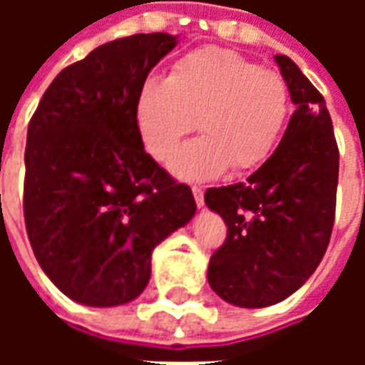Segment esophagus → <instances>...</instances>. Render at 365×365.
<instances>
[{"instance_id":"obj_1","label":"esophagus","mask_w":365,"mask_h":365,"mask_svg":"<svg viewBox=\"0 0 365 365\" xmlns=\"http://www.w3.org/2000/svg\"><path fill=\"white\" fill-rule=\"evenodd\" d=\"M191 191H193V197H195V203H197V207L205 205V199H203V187H201V185H193V187H191Z\"/></svg>"}]
</instances>
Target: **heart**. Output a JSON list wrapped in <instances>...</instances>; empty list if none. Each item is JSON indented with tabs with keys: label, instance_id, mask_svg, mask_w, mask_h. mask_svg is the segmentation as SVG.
<instances>
[{
	"label": "heart",
	"instance_id": "b5f03b06",
	"mask_svg": "<svg viewBox=\"0 0 365 365\" xmlns=\"http://www.w3.org/2000/svg\"><path fill=\"white\" fill-rule=\"evenodd\" d=\"M289 115V88L279 72L227 48H199L166 78H146L135 101L136 130L162 164L197 124L204 136L175 155L183 180H209L225 170L260 166L274 150Z\"/></svg>",
	"mask_w": 365,
	"mask_h": 365
}]
</instances>
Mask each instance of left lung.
<instances>
[{
    "label": "left lung",
    "mask_w": 365,
    "mask_h": 365,
    "mask_svg": "<svg viewBox=\"0 0 365 365\" xmlns=\"http://www.w3.org/2000/svg\"><path fill=\"white\" fill-rule=\"evenodd\" d=\"M295 111L275 152L246 182L209 187L207 207L227 225L207 279L227 303H279L321 264L336 211L338 144L324 97L297 64L275 56Z\"/></svg>",
    "instance_id": "8db88e82"
}]
</instances>
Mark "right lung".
Returning <instances> with one entry per match:
<instances>
[{"label":"right lung","mask_w":365,"mask_h":365,"mask_svg":"<svg viewBox=\"0 0 365 365\" xmlns=\"http://www.w3.org/2000/svg\"><path fill=\"white\" fill-rule=\"evenodd\" d=\"M175 44L140 33L97 46L52 80L29 123V242L51 282L83 305L138 297L152 250L197 209L190 185L146 154L135 120L140 83Z\"/></svg>","instance_id":"1"}]
</instances>
